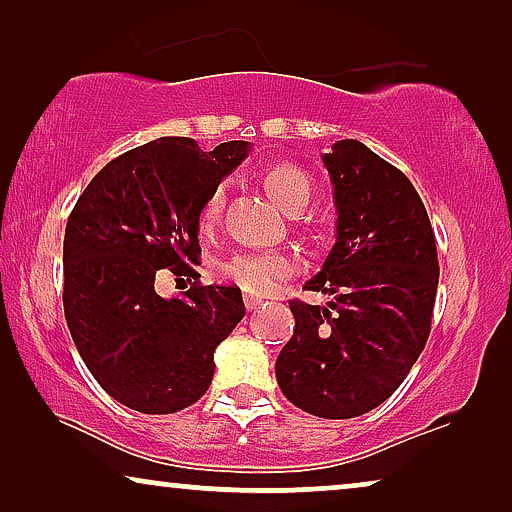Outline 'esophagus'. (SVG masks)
Masks as SVG:
<instances>
[{"mask_svg": "<svg viewBox=\"0 0 512 512\" xmlns=\"http://www.w3.org/2000/svg\"><path fill=\"white\" fill-rule=\"evenodd\" d=\"M261 303H263V298H261V296H249V293H247V296H244V307H247L249 312H251V310H256V307L261 305Z\"/></svg>", "mask_w": 512, "mask_h": 512, "instance_id": "esophagus-1", "label": "esophagus"}]
</instances>
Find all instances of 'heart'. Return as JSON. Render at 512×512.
Listing matches in <instances>:
<instances>
[{
	"mask_svg": "<svg viewBox=\"0 0 512 512\" xmlns=\"http://www.w3.org/2000/svg\"><path fill=\"white\" fill-rule=\"evenodd\" d=\"M263 186L270 198L282 205L286 212H300L312 195V179L307 177L303 167L293 163L272 165L263 174ZM223 205H226V188L216 186L207 200L202 202L198 223L202 233H212L219 226ZM298 270V261L289 251H242L230 256L219 265V277L226 282L240 286L251 296H268L277 289L284 279H289Z\"/></svg>",
	"mask_w": 512,
	"mask_h": 512,
	"instance_id": "obj_1",
	"label": "heart"
}]
</instances>
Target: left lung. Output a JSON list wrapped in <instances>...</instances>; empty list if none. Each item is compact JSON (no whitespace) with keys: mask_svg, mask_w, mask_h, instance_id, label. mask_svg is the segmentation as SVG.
<instances>
[{"mask_svg":"<svg viewBox=\"0 0 512 512\" xmlns=\"http://www.w3.org/2000/svg\"><path fill=\"white\" fill-rule=\"evenodd\" d=\"M324 165L338 240L305 289L333 300H291L296 328L275 375L296 408L349 419L387 401L415 366L431 333L440 268L429 214L398 167L356 139L335 142Z\"/></svg>","mask_w":512,"mask_h":512,"instance_id":"left-lung-1","label":"left lung"}]
</instances>
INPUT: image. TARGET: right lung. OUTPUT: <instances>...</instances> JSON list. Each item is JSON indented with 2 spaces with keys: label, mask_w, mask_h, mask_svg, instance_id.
<instances>
[{
  "label": "right lung",
  "mask_w": 512,
  "mask_h": 512,
  "mask_svg": "<svg viewBox=\"0 0 512 512\" xmlns=\"http://www.w3.org/2000/svg\"><path fill=\"white\" fill-rule=\"evenodd\" d=\"M249 142L202 151L160 137L102 167L67 219L65 319L83 363L118 403L170 415L205 394L214 349L244 317L237 286L193 282L181 298L156 275L198 279V216L207 195L247 158Z\"/></svg>",
  "instance_id": "add662e5"
}]
</instances>
